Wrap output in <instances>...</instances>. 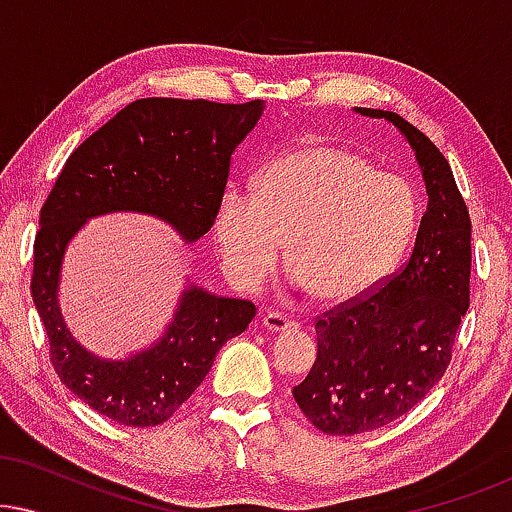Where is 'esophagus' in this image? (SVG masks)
Returning a JSON list of instances; mask_svg holds the SVG:
<instances>
[{"instance_id":"obj_1","label":"esophagus","mask_w":512,"mask_h":512,"mask_svg":"<svg viewBox=\"0 0 512 512\" xmlns=\"http://www.w3.org/2000/svg\"><path fill=\"white\" fill-rule=\"evenodd\" d=\"M263 326L268 328L272 333H282V331H291V328H296L298 324L293 319L286 317L282 312H268L263 317Z\"/></svg>"}]
</instances>
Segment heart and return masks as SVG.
<instances>
[{"label": "heart", "instance_id": "b5f03b06", "mask_svg": "<svg viewBox=\"0 0 512 512\" xmlns=\"http://www.w3.org/2000/svg\"><path fill=\"white\" fill-rule=\"evenodd\" d=\"M419 223L415 186L340 146H298L228 184L214 240L230 282L256 289L284 251L289 279L328 303L366 296L396 268Z\"/></svg>", "mask_w": 512, "mask_h": 512}]
</instances>
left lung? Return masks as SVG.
Segmentation results:
<instances>
[{
    "mask_svg": "<svg viewBox=\"0 0 512 512\" xmlns=\"http://www.w3.org/2000/svg\"><path fill=\"white\" fill-rule=\"evenodd\" d=\"M422 170L426 212L403 270L382 289L317 319V361L293 398L319 431L354 436L396 422L440 382L471 303V219L443 153L394 111Z\"/></svg>",
    "mask_w": 512,
    "mask_h": 512,
    "instance_id": "8db88e82",
    "label": "left lung"
}]
</instances>
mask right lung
Wrapping results in <instances>:
<instances>
[{
  "instance_id": "add662e5",
  "label": "right lung",
  "mask_w": 512,
  "mask_h": 512,
  "mask_svg": "<svg viewBox=\"0 0 512 512\" xmlns=\"http://www.w3.org/2000/svg\"><path fill=\"white\" fill-rule=\"evenodd\" d=\"M263 109V100L130 102L67 158L41 207L32 300L51 342L53 368L74 396L118 424L167 422L205 380L219 349L247 331L256 307L186 279L163 335L125 359H107L83 347L62 317L58 296L69 242L86 221L116 212L153 216L186 244L198 242L214 226L230 156Z\"/></svg>"
}]
</instances>
